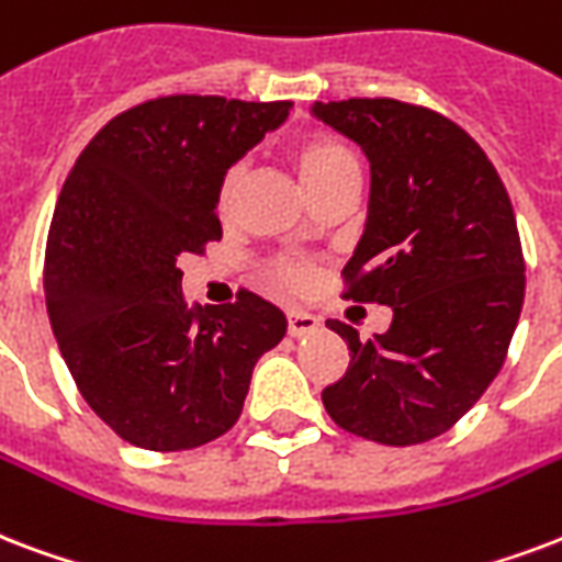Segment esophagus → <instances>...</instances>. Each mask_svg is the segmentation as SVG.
Wrapping results in <instances>:
<instances>
[{
	"label": "esophagus",
	"instance_id": "1",
	"mask_svg": "<svg viewBox=\"0 0 562 562\" xmlns=\"http://www.w3.org/2000/svg\"><path fill=\"white\" fill-rule=\"evenodd\" d=\"M321 321L310 312H289V336L294 338H303V336H312V333H318Z\"/></svg>",
	"mask_w": 562,
	"mask_h": 562
}]
</instances>
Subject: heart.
<instances>
[{"mask_svg":"<svg viewBox=\"0 0 562 562\" xmlns=\"http://www.w3.org/2000/svg\"><path fill=\"white\" fill-rule=\"evenodd\" d=\"M289 158L294 170H297L300 182L310 191V196L315 191H321L324 186H329L333 179L345 177V173H357V158L345 144H338L336 138H327V135H303L291 144ZM238 182H241V170L238 167H229L221 182H217V212L226 214L235 203V191H238ZM271 277L280 285H289V289H303L306 282L312 280V268L306 262H294V259H282L271 268Z\"/></svg>","mask_w":562,"mask_h":562,"instance_id":"heart-1","label":"heart"}]
</instances>
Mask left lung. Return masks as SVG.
Instances as JSON below:
<instances>
[{"label":"left lung","instance_id":"8db88e82","mask_svg":"<svg viewBox=\"0 0 562 562\" xmlns=\"http://www.w3.org/2000/svg\"><path fill=\"white\" fill-rule=\"evenodd\" d=\"M371 165L366 233L345 265V297L392 310L383 336L348 341L350 366L321 392L329 418L380 445L442 436L504 366L525 300L507 188L465 128L397 100L315 102Z\"/></svg>","mask_w":562,"mask_h":562}]
</instances>
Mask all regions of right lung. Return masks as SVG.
<instances>
[{
    "mask_svg": "<svg viewBox=\"0 0 562 562\" xmlns=\"http://www.w3.org/2000/svg\"><path fill=\"white\" fill-rule=\"evenodd\" d=\"M291 102L158 97L93 135L64 182L43 291L81 397L147 451H188L241 415L252 368L289 321L238 291L188 306L179 256L221 241L217 182L289 117Z\"/></svg>",
    "mask_w": 562,
    "mask_h": 562,
    "instance_id": "obj_1",
    "label": "right lung"
}]
</instances>
